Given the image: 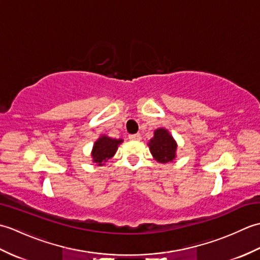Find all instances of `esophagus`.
I'll use <instances>...</instances> for the list:
<instances>
[{"label": "esophagus", "instance_id": "obj_1", "mask_svg": "<svg viewBox=\"0 0 260 260\" xmlns=\"http://www.w3.org/2000/svg\"><path fill=\"white\" fill-rule=\"evenodd\" d=\"M128 139L131 140V141H141V139H142V136H141V134H131L129 136H128Z\"/></svg>", "mask_w": 260, "mask_h": 260}]
</instances>
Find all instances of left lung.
I'll return each instance as SVG.
<instances>
[{"label": "left lung", "instance_id": "left-lung-1", "mask_svg": "<svg viewBox=\"0 0 260 260\" xmlns=\"http://www.w3.org/2000/svg\"><path fill=\"white\" fill-rule=\"evenodd\" d=\"M148 147L155 161L158 163L173 162L176 157L178 144L168 129L157 128L154 131L153 139L150 140Z\"/></svg>", "mask_w": 260, "mask_h": 260}]
</instances>
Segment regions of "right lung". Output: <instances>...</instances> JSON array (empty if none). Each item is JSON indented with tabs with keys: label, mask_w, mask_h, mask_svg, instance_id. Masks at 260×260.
Instances as JSON below:
<instances>
[{
	"label": "right lung",
	"mask_w": 260,
	"mask_h": 260,
	"mask_svg": "<svg viewBox=\"0 0 260 260\" xmlns=\"http://www.w3.org/2000/svg\"><path fill=\"white\" fill-rule=\"evenodd\" d=\"M120 143H123L121 139L116 140L110 139V137L106 135H102L93 144L91 151L92 162L102 167L109 158H112L115 155Z\"/></svg>",
	"instance_id": "obj_1"
}]
</instances>
